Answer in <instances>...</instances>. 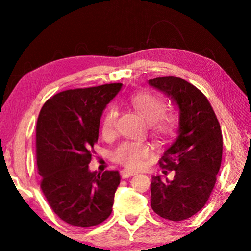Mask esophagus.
I'll use <instances>...</instances> for the list:
<instances>
[{"label": "esophagus", "instance_id": "esophagus-1", "mask_svg": "<svg viewBox=\"0 0 251 251\" xmlns=\"http://www.w3.org/2000/svg\"><path fill=\"white\" fill-rule=\"evenodd\" d=\"M134 175H136V173L129 172V171H127V169H123V171L121 172L122 178H128V177H131V176H134Z\"/></svg>", "mask_w": 251, "mask_h": 251}]
</instances>
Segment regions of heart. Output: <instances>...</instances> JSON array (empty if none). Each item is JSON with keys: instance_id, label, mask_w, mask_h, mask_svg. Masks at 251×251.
Segmentation results:
<instances>
[{"instance_id": "b5f03b06", "label": "heart", "mask_w": 251, "mask_h": 251, "mask_svg": "<svg viewBox=\"0 0 251 251\" xmlns=\"http://www.w3.org/2000/svg\"><path fill=\"white\" fill-rule=\"evenodd\" d=\"M130 104L148 122V129L155 138L166 139L173 135L176 126L175 116L163 113L165 103L160 97L147 92L136 93L130 96ZM117 118V108L110 106L101 122V135L104 138H110L115 134ZM150 151V147L145 144L127 142L122 144L114 152V160L129 169H137L142 167Z\"/></svg>"}]
</instances>
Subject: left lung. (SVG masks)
Instances as JSON below:
<instances>
[{"instance_id": "left-lung-1", "label": "left lung", "mask_w": 251, "mask_h": 251, "mask_svg": "<svg viewBox=\"0 0 251 251\" xmlns=\"http://www.w3.org/2000/svg\"><path fill=\"white\" fill-rule=\"evenodd\" d=\"M178 106V136L159 159L163 174L152 176L151 205L173 222L192 217L206 205L222 165L223 135L207 97L187 80L166 76L148 80Z\"/></svg>"}]
</instances>
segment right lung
Returning <instances> with one entry per match:
<instances>
[{
  "mask_svg": "<svg viewBox=\"0 0 251 251\" xmlns=\"http://www.w3.org/2000/svg\"><path fill=\"white\" fill-rule=\"evenodd\" d=\"M121 83L67 90L50 97L36 124L41 189L50 208L72 226H96L112 214L117 171L90 172L101 113Z\"/></svg>",
  "mask_w": 251,
  "mask_h": 251,
  "instance_id": "1",
  "label": "right lung"
}]
</instances>
